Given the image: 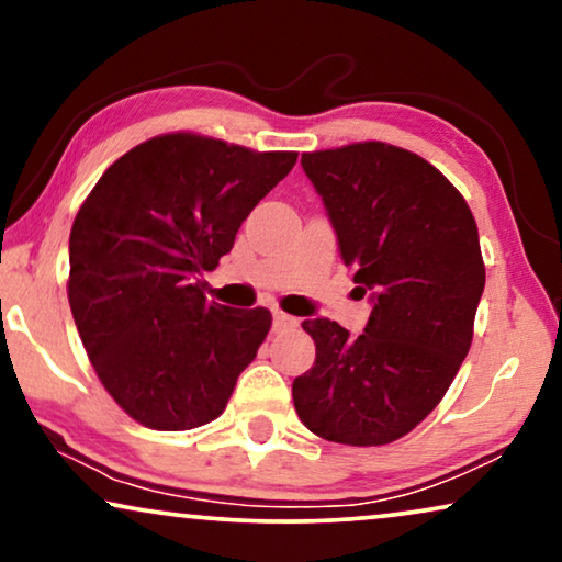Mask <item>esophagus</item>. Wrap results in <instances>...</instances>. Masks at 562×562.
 I'll list each match as a JSON object with an SVG mask.
<instances>
[{"label":"esophagus","instance_id":"34e87169","mask_svg":"<svg viewBox=\"0 0 562 562\" xmlns=\"http://www.w3.org/2000/svg\"><path fill=\"white\" fill-rule=\"evenodd\" d=\"M289 327H296V317H291L286 312H273V329L279 333V329H289Z\"/></svg>","mask_w":562,"mask_h":562}]
</instances>
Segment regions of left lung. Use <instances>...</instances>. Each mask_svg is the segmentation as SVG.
<instances>
[{"instance_id":"obj_1","label":"left lung","mask_w":562,"mask_h":562,"mask_svg":"<svg viewBox=\"0 0 562 562\" xmlns=\"http://www.w3.org/2000/svg\"><path fill=\"white\" fill-rule=\"evenodd\" d=\"M302 166L373 310L358 337L304 322L317 358L291 386L296 414L329 442L389 445L440 404L471 348L486 283L479 227L460 191L396 145L314 150Z\"/></svg>"}]
</instances>
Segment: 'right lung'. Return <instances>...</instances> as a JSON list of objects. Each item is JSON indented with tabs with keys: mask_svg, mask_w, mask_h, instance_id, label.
Here are the masks:
<instances>
[{
	"mask_svg": "<svg viewBox=\"0 0 562 562\" xmlns=\"http://www.w3.org/2000/svg\"><path fill=\"white\" fill-rule=\"evenodd\" d=\"M294 164L291 150L158 135L114 160L81 204L68 304L102 386L143 427L181 432L225 412L271 312L206 302L199 276Z\"/></svg>",
	"mask_w": 562,
	"mask_h": 562,
	"instance_id": "right-lung-1",
	"label": "right lung"
}]
</instances>
